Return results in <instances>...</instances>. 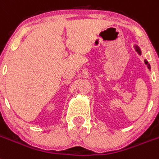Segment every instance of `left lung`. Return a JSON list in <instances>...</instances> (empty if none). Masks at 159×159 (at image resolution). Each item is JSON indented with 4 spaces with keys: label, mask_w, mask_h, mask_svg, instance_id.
Wrapping results in <instances>:
<instances>
[{
    "label": "left lung",
    "mask_w": 159,
    "mask_h": 159,
    "mask_svg": "<svg viewBox=\"0 0 159 159\" xmlns=\"http://www.w3.org/2000/svg\"><path fill=\"white\" fill-rule=\"evenodd\" d=\"M135 49H136V51H137V53H139V54L141 55L142 52H141L140 48H139V46H137V45H135ZM144 61H145V64H146V66H147V68H148L149 70H150V64H149V63H148V61H146V60H144Z\"/></svg>",
    "instance_id": "left-lung-1"
}]
</instances>
